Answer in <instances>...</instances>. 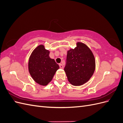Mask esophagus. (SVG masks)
<instances>
[{
	"label": "esophagus",
	"mask_w": 123,
	"mask_h": 123,
	"mask_svg": "<svg viewBox=\"0 0 123 123\" xmlns=\"http://www.w3.org/2000/svg\"><path fill=\"white\" fill-rule=\"evenodd\" d=\"M59 67H60L61 69H63V68H64V66H63V65L62 64H59Z\"/></svg>",
	"instance_id": "obj_1"
}]
</instances>
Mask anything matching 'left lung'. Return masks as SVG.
<instances>
[{"label":"left lung","instance_id":"obj_1","mask_svg":"<svg viewBox=\"0 0 123 123\" xmlns=\"http://www.w3.org/2000/svg\"><path fill=\"white\" fill-rule=\"evenodd\" d=\"M74 49L68 51L64 71L68 81L73 86L87 83L94 73L95 58L91 50L85 43L78 42Z\"/></svg>","mask_w":123,"mask_h":123}]
</instances>
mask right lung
I'll return each mask as SVG.
<instances>
[{"label": "right lung", "instance_id": "right-lung-1", "mask_svg": "<svg viewBox=\"0 0 123 123\" xmlns=\"http://www.w3.org/2000/svg\"><path fill=\"white\" fill-rule=\"evenodd\" d=\"M49 54L50 51L40 44L33 50L29 58V73L36 83L42 86L49 84L59 68L54 59L50 57Z\"/></svg>", "mask_w": 123, "mask_h": 123}]
</instances>
